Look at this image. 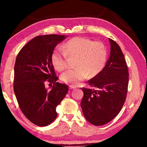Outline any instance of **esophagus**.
I'll return each mask as SVG.
<instances>
[{"instance_id": "1", "label": "esophagus", "mask_w": 147, "mask_h": 147, "mask_svg": "<svg viewBox=\"0 0 147 147\" xmlns=\"http://www.w3.org/2000/svg\"><path fill=\"white\" fill-rule=\"evenodd\" d=\"M76 89V87H74L73 86H69V89H70V90H72V89Z\"/></svg>"}]
</instances>
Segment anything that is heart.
Here are the masks:
<instances>
[{"label": "heart", "instance_id": "1", "mask_svg": "<svg viewBox=\"0 0 147 147\" xmlns=\"http://www.w3.org/2000/svg\"><path fill=\"white\" fill-rule=\"evenodd\" d=\"M67 56L76 57L74 66L76 69L68 70L61 74L63 83L77 86L88 78L97 76L105 66L108 53L104 44L93 41L84 37H75L65 43L62 49H54L51 54V62L59 71L67 66Z\"/></svg>", "mask_w": 147, "mask_h": 147}]
</instances>
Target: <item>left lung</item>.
Listing matches in <instances>:
<instances>
[{
    "instance_id": "1",
    "label": "left lung",
    "mask_w": 147,
    "mask_h": 147,
    "mask_svg": "<svg viewBox=\"0 0 147 147\" xmlns=\"http://www.w3.org/2000/svg\"><path fill=\"white\" fill-rule=\"evenodd\" d=\"M110 55L103 70L89 80L95 89L82 88L81 107L84 117L94 126L107 124L118 115L125 102L128 70L120 47L109 39Z\"/></svg>"
}]
</instances>
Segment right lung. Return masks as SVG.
I'll list each match as a JSON object with an SVG mask.
<instances>
[{
	"mask_svg": "<svg viewBox=\"0 0 147 147\" xmlns=\"http://www.w3.org/2000/svg\"><path fill=\"white\" fill-rule=\"evenodd\" d=\"M67 36H38L24 45L14 66L13 90L22 112L36 125L45 126L55 120L56 106L68 91V86L57 82L51 54ZM53 83L51 90L44 87Z\"/></svg>",
	"mask_w": 147,
	"mask_h": 147,
	"instance_id": "1",
	"label": "right lung"
}]
</instances>
